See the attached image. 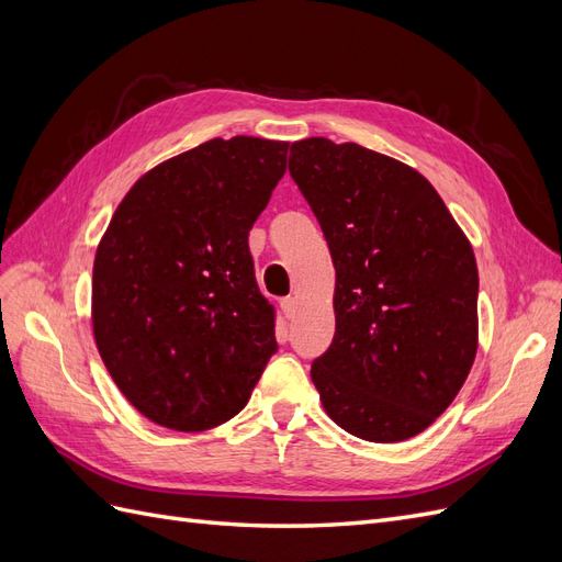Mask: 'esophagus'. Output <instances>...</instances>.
Listing matches in <instances>:
<instances>
[{"instance_id":"esophagus-1","label":"esophagus","mask_w":562,"mask_h":562,"mask_svg":"<svg viewBox=\"0 0 562 562\" xmlns=\"http://www.w3.org/2000/svg\"><path fill=\"white\" fill-rule=\"evenodd\" d=\"M297 307H300L297 297H283L281 300V312H283L285 318H293L297 314Z\"/></svg>"}]
</instances>
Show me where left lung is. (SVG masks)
Listing matches in <instances>:
<instances>
[{
  "label": "left lung",
  "mask_w": 562,
  "mask_h": 562,
  "mask_svg": "<svg viewBox=\"0 0 562 562\" xmlns=\"http://www.w3.org/2000/svg\"><path fill=\"white\" fill-rule=\"evenodd\" d=\"M335 265V337L312 363L323 411L372 443L422 434L479 349V267L467 234L413 166L307 138L288 161Z\"/></svg>",
  "instance_id": "obj_1"
}]
</instances>
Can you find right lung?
<instances>
[{"label": "right lung", "mask_w": 562, "mask_h": 562, "mask_svg": "<svg viewBox=\"0 0 562 562\" xmlns=\"http://www.w3.org/2000/svg\"><path fill=\"white\" fill-rule=\"evenodd\" d=\"M288 143L234 135L166 159L119 203L93 260L95 347L128 403L173 431L244 411L277 351L248 232Z\"/></svg>", "instance_id": "1"}]
</instances>
